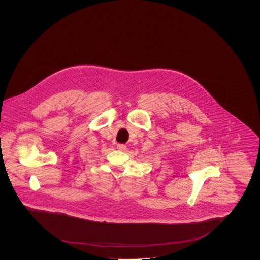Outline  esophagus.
Segmentation results:
<instances>
[{
	"instance_id": "obj_1",
	"label": "esophagus",
	"mask_w": 260,
	"mask_h": 260,
	"mask_svg": "<svg viewBox=\"0 0 260 260\" xmlns=\"http://www.w3.org/2000/svg\"><path fill=\"white\" fill-rule=\"evenodd\" d=\"M117 148L119 149V150H121V151H124V150L126 149V146H125L124 144H118V145H117Z\"/></svg>"
}]
</instances>
